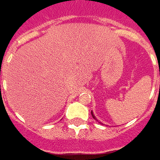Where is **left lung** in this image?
<instances>
[{"label":"left lung","mask_w":160,"mask_h":160,"mask_svg":"<svg viewBox=\"0 0 160 160\" xmlns=\"http://www.w3.org/2000/svg\"><path fill=\"white\" fill-rule=\"evenodd\" d=\"M92 118H94V119H96V118H95V117H94V115H93V114H92Z\"/></svg>","instance_id":"1"}]
</instances>
